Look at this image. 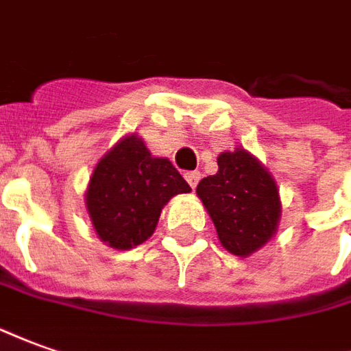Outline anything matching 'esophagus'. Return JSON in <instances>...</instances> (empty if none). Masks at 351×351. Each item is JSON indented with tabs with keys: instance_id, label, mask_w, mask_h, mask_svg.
<instances>
[{
	"instance_id": "obj_1",
	"label": "esophagus",
	"mask_w": 351,
	"mask_h": 351,
	"mask_svg": "<svg viewBox=\"0 0 351 351\" xmlns=\"http://www.w3.org/2000/svg\"><path fill=\"white\" fill-rule=\"evenodd\" d=\"M186 180H188V184L192 186V188H195L197 186V182L201 180V173L199 171H190V173H186Z\"/></svg>"
}]
</instances>
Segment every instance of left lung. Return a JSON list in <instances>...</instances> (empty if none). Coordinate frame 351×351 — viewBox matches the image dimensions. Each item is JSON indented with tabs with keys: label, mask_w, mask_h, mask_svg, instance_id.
I'll use <instances>...</instances> for the list:
<instances>
[{
	"label": "left lung",
	"mask_w": 351,
	"mask_h": 351,
	"mask_svg": "<svg viewBox=\"0 0 351 351\" xmlns=\"http://www.w3.org/2000/svg\"><path fill=\"white\" fill-rule=\"evenodd\" d=\"M217 163V175L203 178L195 192L215 222L222 247L245 258L278 232V184L268 169L243 148L222 152Z\"/></svg>",
	"instance_id": "1"
}]
</instances>
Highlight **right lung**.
Segmentation results:
<instances>
[{"instance_id":"1","label":"right lung","mask_w":351,"mask_h":351,"mask_svg":"<svg viewBox=\"0 0 351 351\" xmlns=\"http://www.w3.org/2000/svg\"><path fill=\"white\" fill-rule=\"evenodd\" d=\"M190 190L167 158H154L142 138L129 134L97 163L85 207L100 239L127 251L154 234L171 197Z\"/></svg>"}]
</instances>
